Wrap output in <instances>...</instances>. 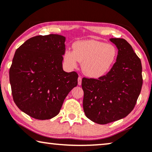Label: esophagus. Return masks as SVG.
I'll return each instance as SVG.
<instances>
[{
    "instance_id": "1",
    "label": "esophagus",
    "mask_w": 152,
    "mask_h": 152,
    "mask_svg": "<svg viewBox=\"0 0 152 152\" xmlns=\"http://www.w3.org/2000/svg\"><path fill=\"white\" fill-rule=\"evenodd\" d=\"M82 77H78V84L79 85L82 84Z\"/></svg>"
}]
</instances>
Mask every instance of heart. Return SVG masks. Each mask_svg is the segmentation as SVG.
I'll return each mask as SVG.
<instances>
[{"mask_svg":"<svg viewBox=\"0 0 152 152\" xmlns=\"http://www.w3.org/2000/svg\"><path fill=\"white\" fill-rule=\"evenodd\" d=\"M117 56L118 49L113 44L92 39L74 43L72 51L67 50L64 53V61L70 68H75L77 61L80 62L86 75L98 78L109 72Z\"/></svg>","mask_w":152,"mask_h":152,"instance_id":"obj_1","label":"heart"}]
</instances>
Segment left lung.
<instances>
[{
    "label": "left lung",
    "instance_id": "obj_1",
    "mask_svg": "<svg viewBox=\"0 0 152 152\" xmlns=\"http://www.w3.org/2000/svg\"><path fill=\"white\" fill-rule=\"evenodd\" d=\"M118 49L115 63L98 79L84 77L83 108L95 123L105 124L128 115L136 105L142 86V64L124 39L112 38Z\"/></svg>",
    "mask_w": 152,
    "mask_h": 152
}]
</instances>
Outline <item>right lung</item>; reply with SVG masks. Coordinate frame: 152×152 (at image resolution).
Returning <instances> with one entry per match:
<instances>
[{"label":"right lung","mask_w":152,"mask_h":152,"mask_svg":"<svg viewBox=\"0 0 152 152\" xmlns=\"http://www.w3.org/2000/svg\"><path fill=\"white\" fill-rule=\"evenodd\" d=\"M66 38L38 35L16 50L10 69L14 102L18 109L37 120L58 115L68 93L77 85L76 72L62 68Z\"/></svg>","instance_id":"right-lung-1"}]
</instances>
